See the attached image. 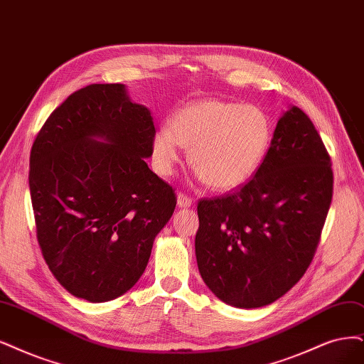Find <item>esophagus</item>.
<instances>
[{"mask_svg":"<svg viewBox=\"0 0 364 364\" xmlns=\"http://www.w3.org/2000/svg\"><path fill=\"white\" fill-rule=\"evenodd\" d=\"M177 204H178V207H181V208H189V207L192 205V198H189L186 193L180 192V193L177 195Z\"/></svg>","mask_w":364,"mask_h":364,"instance_id":"34e87169","label":"esophagus"}]
</instances>
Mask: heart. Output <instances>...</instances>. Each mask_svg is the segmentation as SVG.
Segmentation results:
<instances>
[{
    "instance_id": "1",
    "label": "heart",
    "mask_w": 364,
    "mask_h": 364,
    "mask_svg": "<svg viewBox=\"0 0 364 364\" xmlns=\"http://www.w3.org/2000/svg\"><path fill=\"white\" fill-rule=\"evenodd\" d=\"M272 121L257 106L205 100L184 107L172 126L153 139L154 164L171 173L181 145L191 150V165L213 191L226 192L249 181L272 142Z\"/></svg>"
}]
</instances>
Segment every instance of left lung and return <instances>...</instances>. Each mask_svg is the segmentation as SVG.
Instances as JSON below:
<instances>
[{"instance_id":"left-lung-1","label":"left lung","mask_w":364,"mask_h":364,"mask_svg":"<svg viewBox=\"0 0 364 364\" xmlns=\"http://www.w3.org/2000/svg\"><path fill=\"white\" fill-rule=\"evenodd\" d=\"M333 196L331 159L314 123L291 106L253 178L198 204V268L223 303L257 309L306 273Z\"/></svg>"}]
</instances>
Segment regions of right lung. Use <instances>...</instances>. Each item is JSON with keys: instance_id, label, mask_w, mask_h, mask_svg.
I'll return each instance as SVG.
<instances>
[{"instance_id": "obj_1", "label": "right lung", "mask_w": 364, "mask_h": 364, "mask_svg": "<svg viewBox=\"0 0 364 364\" xmlns=\"http://www.w3.org/2000/svg\"><path fill=\"white\" fill-rule=\"evenodd\" d=\"M153 117L123 84H91L53 111L31 148L37 241L52 274L77 299L114 300L142 276L177 205L148 168Z\"/></svg>"}]
</instances>
